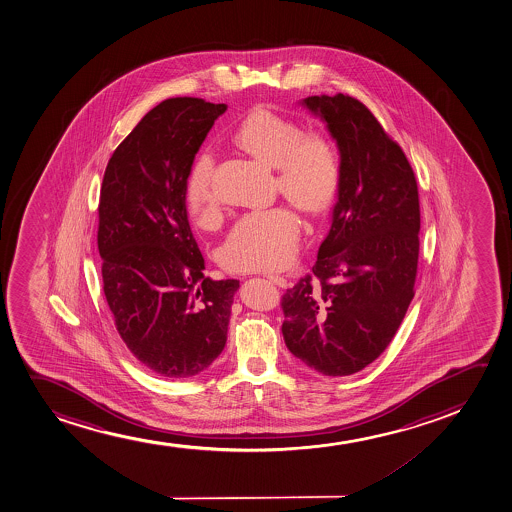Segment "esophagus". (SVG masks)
<instances>
[{"mask_svg": "<svg viewBox=\"0 0 512 512\" xmlns=\"http://www.w3.org/2000/svg\"><path fill=\"white\" fill-rule=\"evenodd\" d=\"M267 279L271 281V283L277 284L279 288H286L288 286V279L283 276H277V274H267Z\"/></svg>", "mask_w": 512, "mask_h": 512, "instance_id": "obj_1", "label": "esophagus"}]
</instances>
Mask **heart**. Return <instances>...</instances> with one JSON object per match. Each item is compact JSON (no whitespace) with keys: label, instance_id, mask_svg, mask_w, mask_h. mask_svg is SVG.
Returning <instances> with one entry per match:
<instances>
[{"label":"heart","instance_id":"obj_1","mask_svg":"<svg viewBox=\"0 0 512 512\" xmlns=\"http://www.w3.org/2000/svg\"><path fill=\"white\" fill-rule=\"evenodd\" d=\"M240 149L276 168V183L284 199L307 216L329 211L341 187V157L334 140L322 132H303L296 121L267 108H253L236 132ZM214 159L200 152L185 183V204L200 224L221 214V197L212 185ZM300 217L288 205L247 212L229 229L219 257L229 271L281 269L295 259L300 247Z\"/></svg>","mask_w":512,"mask_h":512}]
</instances>
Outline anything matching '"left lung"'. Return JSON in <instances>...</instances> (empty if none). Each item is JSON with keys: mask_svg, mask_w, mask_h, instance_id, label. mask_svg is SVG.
Here are the masks:
<instances>
[{"mask_svg": "<svg viewBox=\"0 0 512 512\" xmlns=\"http://www.w3.org/2000/svg\"><path fill=\"white\" fill-rule=\"evenodd\" d=\"M303 104L327 123L343 175L312 274L283 296L284 343L307 367L343 377L384 353L415 296L418 185L403 149L358 99Z\"/></svg>", "mask_w": 512, "mask_h": 512, "instance_id": "8db88e82", "label": "left lung"}]
</instances>
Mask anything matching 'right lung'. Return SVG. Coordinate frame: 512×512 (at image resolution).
Returning a JSON list of instances; mask_svg holds the SVG:
<instances>
[{
	"label": "right lung",
	"mask_w": 512,
	"mask_h": 512,
	"mask_svg": "<svg viewBox=\"0 0 512 512\" xmlns=\"http://www.w3.org/2000/svg\"><path fill=\"white\" fill-rule=\"evenodd\" d=\"M226 104L171 97L123 140L104 171L97 248L116 331L137 360L187 379L221 355L240 281L204 276L185 183Z\"/></svg>",
	"instance_id": "obj_1"
}]
</instances>
